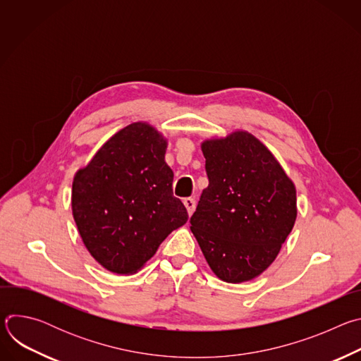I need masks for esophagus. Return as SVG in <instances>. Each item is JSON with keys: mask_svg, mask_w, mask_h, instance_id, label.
<instances>
[{"mask_svg": "<svg viewBox=\"0 0 361 361\" xmlns=\"http://www.w3.org/2000/svg\"><path fill=\"white\" fill-rule=\"evenodd\" d=\"M184 205H185V209L188 212V216H191L194 213V210H195V200L191 198V197L184 198Z\"/></svg>", "mask_w": 361, "mask_h": 361, "instance_id": "obj_1", "label": "esophagus"}]
</instances>
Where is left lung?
<instances>
[{
  "label": "left lung",
  "instance_id": "1",
  "mask_svg": "<svg viewBox=\"0 0 361 361\" xmlns=\"http://www.w3.org/2000/svg\"><path fill=\"white\" fill-rule=\"evenodd\" d=\"M201 151L209 187L190 228L220 280L250 281L271 266L294 227V183L248 131L204 140Z\"/></svg>",
  "mask_w": 361,
  "mask_h": 361
}]
</instances>
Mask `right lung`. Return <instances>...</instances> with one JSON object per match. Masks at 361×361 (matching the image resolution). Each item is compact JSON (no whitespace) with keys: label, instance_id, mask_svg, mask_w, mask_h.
<instances>
[{"label":"right lung","instance_id":"right-lung-1","mask_svg":"<svg viewBox=\"0 0 361 361\" xmlns=\"http://www.w3.org/2000/svg\"><path fill=\"white\" fill-rule=\"evenodd\" d=\"M167 138L145 121L116 133L73 180L71 207L92 259L116 274H134L188 220L173 195Z\"/></svg>","mask_w":361,"mask_h":361}]
</instances>
